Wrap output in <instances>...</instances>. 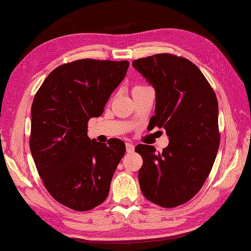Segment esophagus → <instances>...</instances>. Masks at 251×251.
Listing matches in <instances>:
<instances>
[{
  "label": "esophagus",
  "mask_w": 251,
  "mask_h": 251,
  "mask_svg": "<svg viewBox=\"0 0 251 251\" xmlns=\"http://www.w3.org/2000/svg\"><path fill=\"white\" fill-rule=\"evenodd\" d=\"M126 152H133L134 151V145L131 144V143H126Z\"/></svg>",
  "instance_id": "obj_1"
}]
</instances>
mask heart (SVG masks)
Here are the masks:
<instances>
[{"instance_id": "1", "label": "heart", "mask_w": 251, "mask_h": 251, "mask_svg": "<svg viewBox=\"0 0 251 251\" xmlns=\"http://www.w3.org/2000/svg\"><path fill=\"white\" fill-rule=\"evenodd\" d=\"M146 86H147V85H143V84H136V85L133 86V89H132V93H134V92H137V91H140V90L145 89Z\"/></svg>"}]
</instances>
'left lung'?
<instances>
[{"mask_svg": "<svg viewBox=\"0 0 251 251\" xmlns=\"http://www.w3.org/2000/svg\"><path fill=\"white\" fill-rule=\"evenodd\" d=\"M132 66L156 91L151 129L165 127L169 145L140 144L141 191L163 208L190 201L201 191L216 160L220 145L218 100L195 64L181 56L162 53L133 60Z\"/></svg>", "mask_w": 251, "mask_h": 251, "instance_id": "1", "label": "left lung"}]
</instances>
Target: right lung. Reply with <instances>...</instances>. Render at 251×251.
<instances>
[{
    "instance_id": "right-lung-1",
    "label": "right lung",
    "mask_w": 251,
    "mask_h": 251,
    "mask_svg": "<svg viewBox=\"0 0 251 251\" xmlns=\"http://www.w3.org/2000/svg\"><path fill=\"white\" fill-rule=\"evenodd\" d=\"M129 61L79 59L58 66L34 95L30 151L47 191L75 211H88L108 196L126 152L119 139L101 144L88 136L126 76Z\"/></svg>"
}]
</instances>
